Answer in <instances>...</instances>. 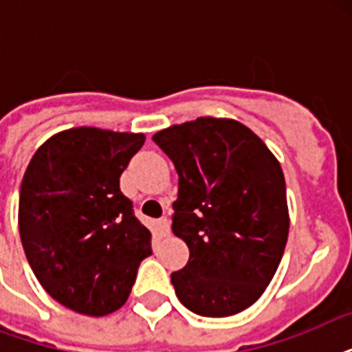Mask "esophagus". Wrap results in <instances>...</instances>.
<instances>
[{
    "mask_svg": "<svg viewBox=\"0 0 352 352\" xmlns=\"http://www.w3.org/2000/svg\"><path fill=\"white\" fill-rule=\"evenodd\" d=\"M157 228H159V234L160 235H170V221L166 219V217H162V219L157 221Z\"/></svg>",
    "mask_w": 352,
    "mask_h": 352,
    "instance_id": "34e87169",
    "label": "esophagus"
}]
</instances>
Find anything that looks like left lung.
Wrapping results in <instances>:
<instances>
[{"instance_id":"1","label":"left lung","mask_w":352,"mask_h":352,"mask_svg":"<svg viewBox=\"0 0 352 352\" xmlns=\"http://www.w3.org/2000/svg\"><path fill=\"white\" fill-rule=\"evenodd\" d=\"M153 140L179 173L171 230L190 259L171 274L177 298L199 316H234L261 298L283 257L290 217L281 164L234 118L201 117Z\"/></svg>"}]
</instances>
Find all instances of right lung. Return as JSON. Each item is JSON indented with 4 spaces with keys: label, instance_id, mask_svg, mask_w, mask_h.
Here are the masks:
<instances>
[{
    "label": "right lung",
    "instance_id": "right-lung-1",
    "mask_svg": "<svg viewBox=\"0 0 352 352\" xmlns=\"http://www.w3.org/2000/svg\"><path fill=\"white\" fill-rule=\"evenodd\" d=\"M144 140V133L71 127L47 138L25 170V256L47 294L78 314L118 311L151 256V232L120 192L122 171Z\"/></svg>",
    "mask_w": 352,
    "mask_h": 352
}]
</instances>
